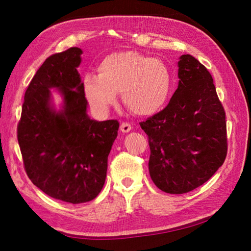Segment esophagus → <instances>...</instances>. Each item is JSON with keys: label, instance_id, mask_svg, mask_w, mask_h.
<instances>
[{"label": "esophagus", "instance_id": "1", "mask_svg": "<svg viewBox=\"0 0 251 251\" xmlns=\"http://www.w3.org/2000/svg\"><path fill=\"white\" fill-rule=\"evenodd\" d=\"M131 129V125L129 124V123H122L121 124V131L122 133H128V131Z\"/></svg>", "mask_w": 251, "mask_h": 251}]
</instances>
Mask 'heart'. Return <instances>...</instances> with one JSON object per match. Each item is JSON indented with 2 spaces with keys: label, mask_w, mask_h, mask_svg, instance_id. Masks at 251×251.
I'll use <instances>...</instances> for the list:
<instances>
[{
  "label": "heart",
  "mask_w": 251,
  "mask_h": 251,
  "mask_svg": "<svg viewBox=\"0 0 251 251\" xmlns=\"http://www.w3.org/2000/svg\"><path fill=\"white\" fill-rule=\"evenodd\" d=\"M99 75H86L84 94L97 112L105 113L122 94L123 103L136 115L148 116L163 107L172 90V73L158 58L135 50L113 53L100 63Z\"/></svg>",
  "instance_id": "b5f03b06"
}]
</instances>
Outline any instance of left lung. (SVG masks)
I'll return each instance as SVG.
<instances>
[{
  "label": "left lung",
  "mask_w": 251,
  "mask_h": 251,
  "mask_svg": "<svg viewBox=\"0 0 251 251\" xmlns=\"http://www.w3.org/2000/svg\"><path fill=\"white\" fill-rule=\"evenodd\" d=\"M178 88L168 105L141 122L151 148L150 174L168 194H185L209 179L227 156L226 113L214 79L189 54L178 62Z\"/></svg>",
  "instance_id": "obj_1"
}]
</instances>
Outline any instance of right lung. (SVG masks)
Masks as SVG:
<instances>
[{"mask_svg":"<svg viewBox=\"0 0 251 251\" xmlns=\"http://www.w3.org/2000/svg\"><path fill=\"white\" fill-rule=\"evenodd\" d=\"M82 53L71 48L45 59L25 91L18 124L29 179L49 196L71 203L90 201L100 193L120 127L116 120L96 122L87 116L84 84L76 70ZM52 87L65 97L61 112L50 106Z\"/></svg>","mask_w":251,"mask_h":251,"instance_id":"1","label":"right lung"}]
</instances>
